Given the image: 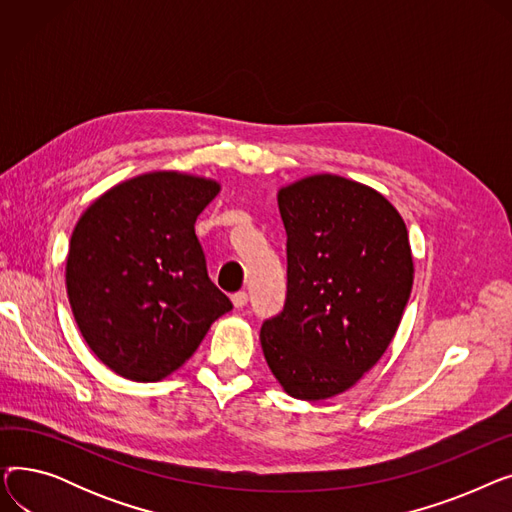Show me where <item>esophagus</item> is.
Instances as JSON below:
<instances>
[{"label": "esophagus", "mask_w": 512, "mask_h": 512, "mask_svg": "<svg viewBox=\"0 0 512 512\" xmlns=\"http://www.w3.org/2000/svg\"><path fill=\"white\" fill-rule=\"evenodd\" d=\"M230 299H232V305H234L236 309H242V307L247 305V301H249V294H247L245 290H238V292L232 294Z\"/></svg>", "instance_id": "1"}]
</instances>
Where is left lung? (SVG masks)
<instances>
[{
	"label": "left lung",
	"instance_id": "1",
	"mask_svg": "<svg viewBox=\"0 0 512 512\" xmlns=\"http://www.w3.org/2000/svg\"><path fill=\"white\" fill-rule=\"evenodd\" d=\"M288 292L259 340L286 394L326 400L353 388L390 346L413 288L405 220L371 186L313 174L278 191Z\"/></svg>",
	"mask_w": 512,
	"mask_h": 512
}]
</instances>
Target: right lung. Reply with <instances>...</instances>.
<instances>
[{
    "mask_svg": "<svg viewBox=\"0 0 512 512\" xmlns=\"http://www.w3.org/2000/svg\"><path fill=\"white\" fill-rule=\"evenodd\" d=\"M220 182L182 172L124 180L80 215L66 259L76 326L97 359L159 382L199 348L230 299L207 276L197 215Z\"/></svg>",
    "mask_w": 512,
    "mask_h": 512,
    "instance_id": "add662e5",
    "label": "right lung"
}]
</instances>
